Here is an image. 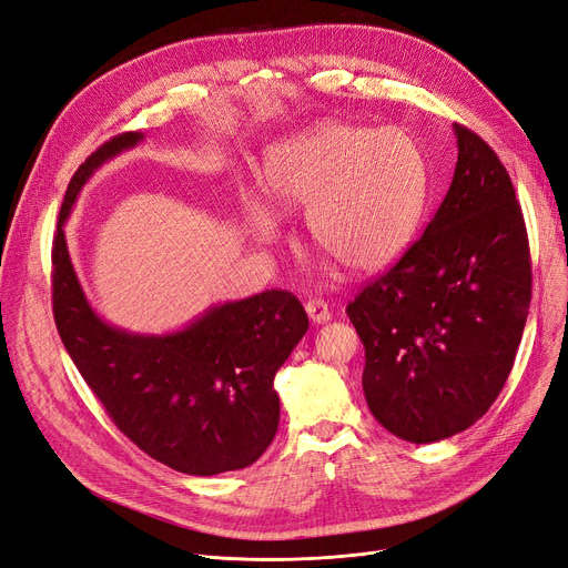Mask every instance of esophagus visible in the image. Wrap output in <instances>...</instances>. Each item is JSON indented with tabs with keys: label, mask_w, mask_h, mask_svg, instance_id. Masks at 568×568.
<instances>
[{
	"label": "esophagus",
	"mask_w": 568,
	"mask_h": 568,
	"mask_svg": "<svg viewBox=\"0 0 568 568\" xmlns=\"http://www.w3.org/2000/svg\"><path fill=\"white\" fill-rule=\"evenodd\" d=\"M305 312H307V316L312 320V324H316V326L326 324L331 320V310H328V305L324 301H316V298L307 301L305 303Z\"/></svg>",
	"instance_id": "34e87169"
}]
</instances>
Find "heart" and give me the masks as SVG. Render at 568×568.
I'll return each instance as SVG.
<instances>
[{"instance_id": "heart-1", "label": "heart", "mask_w": 568, "mask_h": 568, "mask_svg": "<svg viewBox=\"0 0 568 568\" xmlns=\"http://www.w3.org/2000/svg\"><path fill=\"white\" fill-rule=\"evenodd\" d=\"M263 179L280 207H307L312 244L354 272L392 265L413 242L428 197V165L410 132L343 121L272 144ZM240 202L254 237H275V207L246 189Z\"/></svg>"}]
</instances>
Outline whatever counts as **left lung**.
<instances>
[{
    "label": "left lung",
    "instance_id": "obj_1",
    "mask_svg": "<svg viewBox=\"0 0 568 568\" xmlns=\"http://www.w3.org/2000/svg\"><path fill=\"white\" fill-rule=\"evenodd\" d=\"M424 235L347 305L373 417L407 443L478 422L513 371L531 303L529 240L513 181L473 130Z\"/></svg>",
    "mask_w": 568,
    "mask_h": 568
}]
</instances>
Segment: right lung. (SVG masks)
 I'll return each mask as SVG.
<instances>
[{"label":"right lung","instance_id":"obj_1","mask_svg":"<svg viewBox=\"0 0 568 568\" xmlns=\"http://www.w3.org/2000/svg\"><path fill=\"white\" fill-rule=\"evenodd\" d=\"M142 140H109L67 186L53 240L55 326L106 415L151 459L189 475L246 468L277 434L272 382L310 326L301 301L272 288L214 305L174 333H130L90 307L67 252L62 229L88 176Z\"/></svg>","mask_w":568,"mask_h":568}]
</instances>
